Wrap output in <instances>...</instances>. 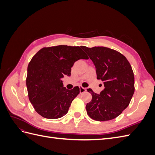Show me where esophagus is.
I'll use <instances>...</instances> for the list:
<instances>
[{
  "label": "esophagus",
  "instance_id": "esophagus-1",
  "mask_svg": "<svg viewBox=\"0 0 155 155\" xmlns=\"http://www.w3.org/2000/svg\"><path fill=\"white\" fill-rule=\"evenodd\" d=\"M86 91H87V90H86L85 88H83V87H79V92H80L81 94H82V93H83V92H85Z\"/></svg>",
  "mask_w": 155,
  "mask_h": 155
}]
</instances>
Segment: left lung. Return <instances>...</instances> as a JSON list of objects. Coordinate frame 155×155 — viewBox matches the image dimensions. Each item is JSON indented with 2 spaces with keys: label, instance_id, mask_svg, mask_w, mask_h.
<instances>
[{
  "label": "left lung",
  "instance_id": "obj_1",
  "mask_svg": "<svg viewBox=\"0 0 155 155\" xmlns=\"http://www.w3.org/2000/svg\"><path fill=\"white\" fill-rule=\"evenodd\" d=\"M81 48L94 64L97 79L104 81L105 88L100 94L91 89L92 100L86 105L88 115L96 121L116 118L130 104L134 92V76L128 60L115 50L104 46Z\"/></svg>",
  "mask_w": 155,
  "mask_h": 155
}]
</instances>
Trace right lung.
<instances>
[{"label":"right lung","mask_w":155,"mask_h":155,"mask_svg":"<svg viewBox=\"0 0 155 155\" xmlns=\"http://www.w3.org/2000/svg\"><path fill=\"white\" fill-rule=\"evenodd\" d=\"M88 56L79 46L59 45L37 51L28 66L26 87L29 100L35 111L48 119L66 114L79 88L68 90L61 78L70 76L74 63Z\"/></svg>","instance_id":"obj_1"}]
</instances>
